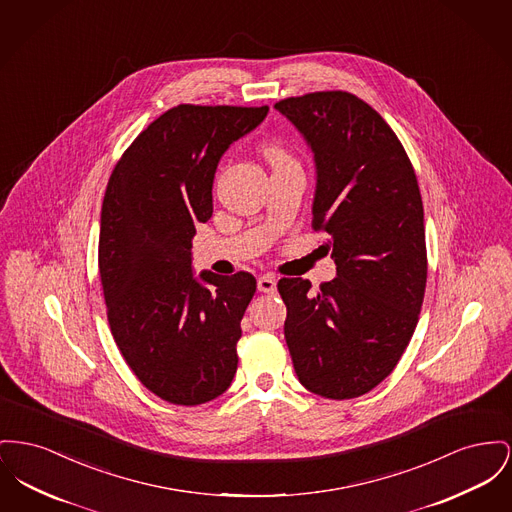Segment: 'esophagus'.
I'll use <instances>...</instances> for the list:
<instances>
[{"label": "esophagus", "instance_id": "esophagus-1", "mask_svg": "<svg viewBox=\"0 0 512 512\" xmlns=\"http://www.w3.org/2000/svg\"><path fill=\"white\" fill-rule=\"evenodd\" d=\"M257 288H259V292L274 294V290H276V276H274V274H263V276H259Z\"/></svg>", "mask_w": 512, "mask_h": 512}]
</instances>
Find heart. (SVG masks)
Segmentation results:
<instances>
[{
  "instance_id": "obj_1",
  "label": "heart",
  "mask_w": 512,
  "mask_h": 512,
  "mask_svg": "<svg viewBox=\"0 0 512 512\" xmlns=\"http://www.w3.org/2000/svg\"><path fill=\"white\" fill-rule=\"evenodd\" d=\"M265 156L269 160L272 168H280V166H286V164H294V158L284 151L282 147H267L265 149Z\"/></svg>"
}]
</instances>
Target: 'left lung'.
<instances>
[{"mask_svg": "<svg viewBox=\"0 0 512 512\" xmlns=\"http://www.w3.org/2000/svg\"><path fill=\"white\" fill-rule=\"evenodd\" d=\"M274 108L313 151V230L331 236L336 278L317 292L280 278L284 336L301 385L356 398L391 375L416 331L427 282L423 205L391 125L344 91L284 98Z\"/></svg>", "mask_w": 512, "mask_h": 512, "instance_id": "obj_1", "label": "left lung"}]
</instances>
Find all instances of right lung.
<instances>
[{
    "label": "right lung",
    "instance_id": "obj_1",
    "mask_svg": "<svg viewBox=\"0 0 512 512\" xmlns=\"http://www.w3.org/2000/svg\"><path fill=\"white\" fill-rule=\"evenodd\" d=\"M267 114L180 104L137 135L108 180L98 269L110 331L137 379L166 402L205 404L236 375L257 280L243 271L195 278L191 240L212 216L222 154Z\"/></svg>",
    "mask_w": 512,
    "mask_h": 512
}]
</instances>
